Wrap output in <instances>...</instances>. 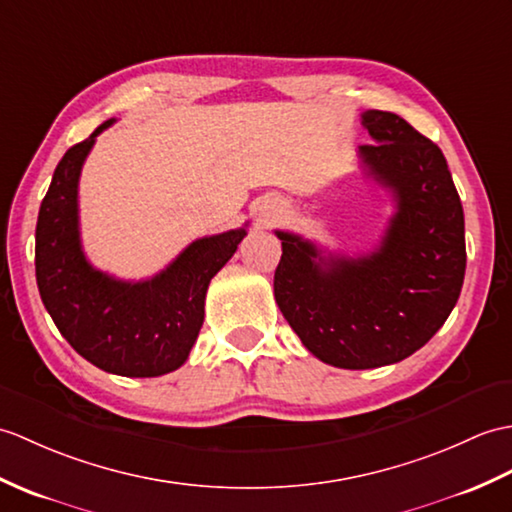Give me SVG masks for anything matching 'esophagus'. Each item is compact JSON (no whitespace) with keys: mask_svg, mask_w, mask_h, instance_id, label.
<instances>
[{"mask_svg":"<svg viewBox=\"0 0 512 512\" xmlns=\"http://www.w3.org/2000/svg\"><path fill=\"white\" fill-rule=\"evenodd\" d=\"M281 211H283V207H281V205H272V207L264 213V222H266V224H270L272 220H277V216H279Z\"/></svg>","mask_w":512,"mask_h":512,"instance_id":"esophagus-1","label":"esophagus"}]
</instances>
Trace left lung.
Here are the masks:
<instances>
[{"instance_id":"1","label":"left lung","mask_w":512,"mask_h":512,"mask_svg":"<svg viewBox=\"0 0 512 512\" xmlns=\"http://www.w3.org/2000/svg\"><path fill=\"white\" fill-rule=\"evenodd\" d=\"M375 144L358 154L395 198L382 242L362 257L323 255L275 231V299L305 349L338 368H377L419 351L454 310L465 281V213L441 148L403 117L362 113Z\"/></svg>"}]
</instances>
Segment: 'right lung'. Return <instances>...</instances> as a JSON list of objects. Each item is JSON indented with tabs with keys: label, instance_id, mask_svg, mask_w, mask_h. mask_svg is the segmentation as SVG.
I'll return each mask as SVG.
<instances>
[{
	"label": "right lung",
	"instance_id": "add662e5",
	"mask_svg": "<svg viewBox=\"0 0 512 512\" xmlns=\"http://www.w3.org/2000/svg\"><path fill=\"white\" fill-rule=\"evenodd\" d=\"M113 122L100 124L56 165L37 220V285L54 325L87 362L122 377H159L185 364L205 320L209 281L246 229L200 237L146 281L95 270L80 244L78 181L95 137Z\"/></svg>",
	"mask_w": 512,
	"mask_h": 512
}]
</instances>
